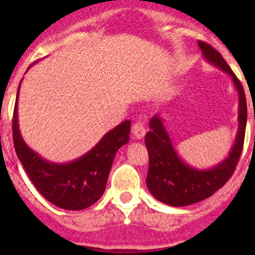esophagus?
<instances>
[{
    "label": "esophagus",
    "mask_w": 255,
    "mask_h": 255,
    "mask_svg": "<svg viewBox=\"0 0 255 255\" xmlns=\"http://www.w3.org/2000/svg\"><path fill=\"white\" fill-rule=\"evenodd\" d=\"M132 134L135 139H142L144 135H145V128H144V125L142 122H138L135 125H133Z\"/></svg>",
    "instance_id": "34e87169"
}]
</instances>
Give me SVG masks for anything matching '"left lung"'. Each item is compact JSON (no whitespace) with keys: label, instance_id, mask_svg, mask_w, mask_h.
Listing matches in <instances>:
<instances>
[{"label":"left lung","instance_id":"1","mask_svg":"<svg viewBox=\"0 0 255 255\" xmlns=\"http://www.w3.org/2000/svg\"><path fill=\"white\" fill-rule=\"evenodd\" d=\"M202 56L211 65L230 75L238 94V130L228 155L207 169L187 164L177 154L161 116L155 115L149 122L145 146L149 153L146 186L158 201L174 207L189 206L212 196L228 181L235 171L244 143L247 126L246 94L237 76L220 53L211 45L199 42Z\"/></svg>","mask_w":255,"mask_h":255}]
</instances>
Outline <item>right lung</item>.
<instances>
[{"label": "right lung", "mask_w": 255, "mask_h": 255, "mask_svg": "<svg viewBox=\"0 0 255 255\" xmlns=\"http://www.w3.org/2000/svg\"><path fill=\"white\" fill-rule=\"evenodd\" d=\"M29 68L27 70H29ZM20 82L12 125L13 142L18 159L24 166L30 181L38 191L56 207L79 211L91 206L99 201L106 190L107 179L116 153L129 140L130 121H123L121 125L109 130L94 148L75 160L54 163L30 149L20 134L18 125Z\"/></svg>", "instance_id": "1"}]
</instances>
